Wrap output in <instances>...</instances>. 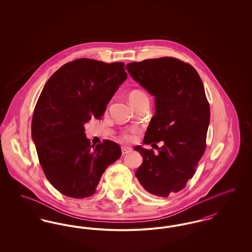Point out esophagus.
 <instances>
[{
    "label": "esophagus",
    "instance_id": "1",
    "mask_svg": "<svg viewBox=\"0 0 252 252\" xmlns=\"http://www.w3.org/2000/svg\"><path fill=\"white\" fill-rule=\"evenodd\" d=\"M131 150V148L128 147V146H122V154L123 155H126V154L129 153Z\"/></svg>",
    "mask_w": 252,
    "mask_h": 252
}]
</instances>
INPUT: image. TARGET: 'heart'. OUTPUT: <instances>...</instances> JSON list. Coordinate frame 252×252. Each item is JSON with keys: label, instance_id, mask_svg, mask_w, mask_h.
I'll list each match as a JSON object with an SVG mask.
<instances>
[{"label": "heart", "instance_id": "heart-1", "mask_svg": "<svg viewBox=\"0 0 252 252\" xmlns=\"http://www.w3.org/2000/svg\"><path fill=\"white\" fill-rule=\"evenodd\" d=\"M128 100H129V102H130L132 106L135 107L138 104H140L141 102L145 101V100H148V97H147L146 94L144 93L143 91L136 89V90H132V91L129 92V94H128ZM125 138L127 139V140H130L132 138V135L129 134V133H126L125 135Z\"/></svg>", "mask_w": 252, "mask_h": 252}]
</instances>
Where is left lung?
I'll list each match as a JSON object with an SVG mask.
<instances>
[{"label": "left lung", "mask_w": 252, "mask_h": 252, "mask_svg": "<svg viewBox=\"0 0 252 252\" xmlns=\"http://www.w3.org/2000/svg\"><path fill=\"white\" fill-rule=\"evenodd\" d=\"M126 69L155 96L144 144L163 142L158 154L141 145L134 148L144 158L135 176L145 191L167 197L186 186L203 156L210 124L203 83L192 66L175 58L132 62Z\"/></svg>", "instance_id": "left-lung-1"}]
</instances>
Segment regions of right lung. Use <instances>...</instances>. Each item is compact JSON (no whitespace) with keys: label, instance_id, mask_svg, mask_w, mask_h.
Wrapping results in <instances>:
<instances>
[{"label":"right lung","instance_id":"1","mask_svg":"<svg viewBox=\"0 0 252 252\" xmlns=\"http://www.w3.org/2000/svg\"><path fill=\"white\" fill-rule=\"evenodd\" d=\"M124 66L123 62L73 60L49 78L37 99L32 139L47 180L64 195H93L106 168L122 155L120 145L112 141L91 145L84 125L104 114L127 77Z\"/></svg>","mask_w":252,"mask_h":252}]
</instances>
